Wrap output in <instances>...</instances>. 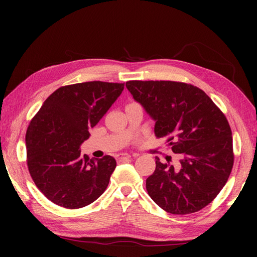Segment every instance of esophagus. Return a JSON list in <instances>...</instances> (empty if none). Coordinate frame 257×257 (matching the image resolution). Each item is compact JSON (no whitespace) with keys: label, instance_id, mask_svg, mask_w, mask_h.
I'll return each instance as SVG.
<instances>
[{"label":"esophagus","instance_id":"34e87169","mask_svg":"<svg viewBox=\"0 0 257 257\" xmlns=\"http://www.w3.org/2000/svg\"><path fill=\"white\" fill-rule=\"evenodd\" d=\"M132 158L128 153H120L118 156H116V159H118V161H124V160H128Z\"/></svg>","mask_w":257,"mask_h":257}]
</instances>
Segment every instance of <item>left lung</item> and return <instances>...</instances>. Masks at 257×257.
Wrapping results in <instances>:
<instances>
[{"mask_svg": "<svg viewBox=\"0 0 257 257\" xmlns=\"http://www.w3.org/2000/svg\"><path fill=\"white\" fill-rule=\"evenodd\" d=\"M125 87L155 120L179 161L160 162L146 179L151 198L171 214H190L214 199L231 173V129L223 112L196 86L170 80H130Z\"/></svg>", "mask_w": 257, "mask_h": 257, "instance_id": "obj_1", "label": "left lung"}]
</instances>
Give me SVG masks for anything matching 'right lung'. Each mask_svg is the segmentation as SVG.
<instances>
[{"label":"right lung","mask_w":257,"mask_h":257,"mask_svg":"<svg viewBox=\"0 0 257 257\" xmlns=\"http://www.w3.org/2000/svg\"><path fill=\"white\" fill-rule=\"evenodd\" d=\"M124 84L87 81L62 86L43 103L26 133L27 165L44 196L66 208L85 207L106 189L116 167L110 155L89 159L80 145L89 137Z\"/></svg>","instance_id":"obj_1"}]
</instances>
